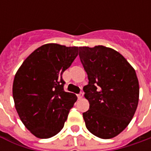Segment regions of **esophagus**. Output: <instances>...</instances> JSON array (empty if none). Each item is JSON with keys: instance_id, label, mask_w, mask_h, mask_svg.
Returning a JSON list of instances; mask_svg holds the SVG:
<instances>
[{"instance_id": "esophagus-1", "label": "esophagus", "mask_w": 151, "mask_h": 151, "mask_svg": "<svg viewBox=\"0 0 151 151\" xmlns=\"http://www.w3.org/2000/svg\"><path fill=\"white\" fill-rule=\"evenodd\" d=\"M82 97H83V93H82V92H80L78 95V98L79 99H81Z\"/></svg>"}]
</instances>
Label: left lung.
I'll use <instances>...</instances> for the list:
<instances>
[{"label": "left lung", "mask_w": 151, "mask_h": 151, "mask_svg": "<svg viewBox=\"0 0 151 151\" xmlns=\"http://www.w3.org/2000/svg\"><path fill=\"white\" fill-rule=\"evenodd\" d=\"M88 77L83 87L90 108L82 113L87 129L109 139L121 133L136 111L139 84L135 70L121 54L104 46L79 47Z\"/></svg>", "instance_id": "obj_1"}]
</instances>
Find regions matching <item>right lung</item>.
Here are the masks:
<instances>
[{
  "label": "right lung",
  "instance_id": "right-lung-1",
  "mask_svg": "<svg viewBox=\"0 0 151 151\" xmlns=\"http://www.w3.org/2000/svg\"><path fill=\"white\" fill-rule=\"evenodd\" d=\"M78 54V47L47 43L25 60L14 80L15 108L26 128L39 138L62 129L77 96L64 91L65 70Z\"/></svg>",
  "mask_w": 151,
  "mask_h": 151
}]
</instances>
